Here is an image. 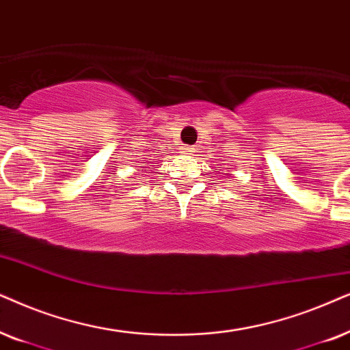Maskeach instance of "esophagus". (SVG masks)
Returning a JSON list of instances; mask_svg holds the SVG:
<instances>
[{"label":"esophagus","instance_id":"esophagus-1","mask_svg":"<svg viewBox=\"0 0 350 350\" xmlns=\"http://www.w3.org/2000/svg\"><path fill=\"white\" fill-rule=\"evenodd\" d=\"M195 150L193 147H185V153H192Z\"/></svg>","mask_w":350,"mask_h":350}]
</instances>
